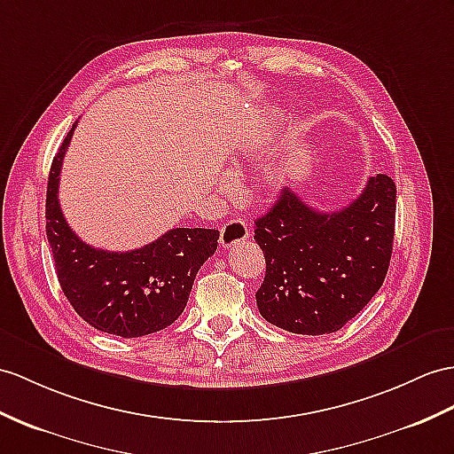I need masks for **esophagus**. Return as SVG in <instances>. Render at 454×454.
I'll return each instance as SVG.
<instances>
[{"label":"esophagus","mask_w":454,"mask_h":454,"mask_svg":"<svg viewBox=\"0 0 454 454\" xmlns=\"http://www.w3.org/2000/svg\"><path fill=\"white\" fill-rule=\"evenodd\" d=\"M247 239H248V227L242 219H231L223 227H221L219 242L223 248H235Z\"/></svg>","instance_id":"1"}]
</instances>
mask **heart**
Wrapping results in <instances>:
<instances>
[{"label": "heart", "instance_id": "heart-1", "mask_svg": "<svg viewBox=\"0 0 454 454\" xmlns=\"http://www.w3.org/2000/svg\"><path fill=\"white\" fill-rule=\"evenodd\" d=\"M247 152H250V150H247ZM263 186L268 191H278L279 186H281V176L278 175V173H273V171H270L268 175L263 176Z\"/></svg>", "mask_w": 454, "mask_h": 454}]
</instances>
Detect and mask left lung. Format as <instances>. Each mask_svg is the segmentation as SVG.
<instances>
[{"label":"left lung","instance_id":"obj_1","mask_svg":"<svg viewBox=\"0 0 454 454\" xmlns=\"http://www.w3.org/2000/svg\"><path fill=\"white\" fill-rule=\"evenodd\" d=\"M396 186L375 175L339 212H317L285 189L256 219L265 258L256 293L263 319L298 335L335 333L380 291L395 239Z\"/></svg>","mask_w":454,"mask_h":454}]
</instances>
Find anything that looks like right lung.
I'll return each mask as SVG.
<instances>
[{"label":"right lung","mask_w":454,"mask_h":454,"mask_svg":"<svg viewBox=\"0 0 454 454\" xmlns=\"http://www.w3.org/2000/svg\"><path fill=\"white\" fill-rule=\"evenodd\" d=\"M73 129L53 158L46 196V235L63 294L86 324L123 339L156 333L184 310L198 270L217 248L219 231L175 227L130 252L99 250L74 235L58 198Z\"/></svg>","instance_id":"right-lung-1"}]
</instances>
